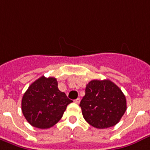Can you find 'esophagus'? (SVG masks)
I'll list each match as a JSON object with an SVG mask.
<instances>
[{
	"mask_svg": "<svg viewBox=\"0 0 150 150\" xmlns=\"http://www.w3.org/2000/svg\"><path fill=\"white\" fill-rule=\"evenodd\" d=\"M80 102H81V98H76V99H75V100H74V103H76V104H79V103H80Z\"/></svg>",
	"mask_w": 150,
	"mask_h": 150,
	"instance_id": "34e87169",
	"label": "esophagus"
}]
</instances>
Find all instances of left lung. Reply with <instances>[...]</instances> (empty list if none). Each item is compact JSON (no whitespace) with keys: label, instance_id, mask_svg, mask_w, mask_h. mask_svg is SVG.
<instances>
[{"label":"left lung","instance_id":"1","mask_svg":"<svg viewBox=\"0 0 150 150\" xmlns=\"http://www.w3.org/2000/svg\"><path fill=\"white\" fill-rule=\"evenodd\" d=\"M122 91L110 80H92L87 84L80 106L86 121L98 129L114 126L127 110Z\"/></svg>","mask_w":150,"mask_h":150}]
</instances>
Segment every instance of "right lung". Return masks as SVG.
Wrapping results in <instances>:
<instances>
[{"label": "right lung", "mask_w": 150, "mask_h": 150, "mask_svg": "<svg viewBox=\"0 0 150 150\" xmlns=\"http://www.w3.org/2000/svg\"><path fill=\"white\" fill-rule=\"evenodd\" d=\"M72 102L59 90L56 78L42 76L31 83L23 95L22 111L33 127L47 129L59 122Z\"/></svg>", "instance_id": "1"}]
</instances>
